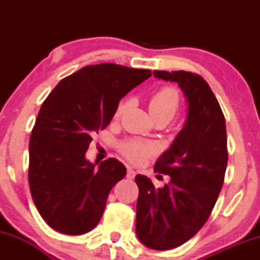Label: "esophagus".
Instances as JSON below:
<instances>
[{
	"label": "esophagus",
	"instance_id": "34e87169",
	"mask_svg": "<svg viewBox=\"0 0 260 260\" xmlns=\"http://www.w3.org/2000/svg\"><path fill=\"white\" fill-rule=\"evenodd\" d=\"M126 177L128 178V180H133V178L136 177V171H134L132 168H127Z\"/></svg>",
	"mask_w": 260,
	"mask_h": 260
}]
</instances>
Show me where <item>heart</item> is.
Instances as JSON below:
<instances>
[{
    "label": "heart",
    "mask_w": 260,
    "mask_h": 260,
    "mask_svg": "<svg viewBox=\"0 0 260 260\" xmlns=\"http://www.w3.org/2000/svg\"><path fill=\"white\" fill-rule=\"evenodd\" d=\"M180 94L174 86H161L151 94L149 99V111L154 121H171L180 109ZM129 105V99L120 101L115 111V117L120 118ZM122 154L133 162H142L147 157L157 151L156 144L153 142H142L138 139H127L120 144Z\"/></svg>",
    "instance_id": "heart-1"
}]
</instances>
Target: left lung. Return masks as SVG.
Listing matches in <instances>:
<instances>
[{"label": "left lung", "instance_id": "left-lung-1", "mask_svg": "<svg viewBox=\"0 0 260 260\" xmlns=\"http://www.w3.org/2000/svg\"><path fill=\"white\" fill-rule=\"evenodd\" d=\"M154 76L178 83L188 101L186 124L154 166V172L170 176L169 183L156 188L147 176H136L137 236L149 248L166 250L190 240L210 216L225 178L228 138L219 101L199 74Z\"/></svg>", "mask_w": 260, "mask_h": 260}]
</instances>
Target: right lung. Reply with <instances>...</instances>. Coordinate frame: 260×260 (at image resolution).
I'll return each instance as SVG.
<instances>
[{
    "label": "right lung",
    "instance_id": "obj_1",
    "mask_svg": "<svg viewBox=\"0 0 260 260\" xmlns=\"http://www.w3.org/2000/svg\"><path fill=\"white\" fill-rule=\"evenodd\" d=\"M151 71L115 63L83 67L45 99L29 140V187L45 222L66 235H83L100 221L112 187L126 176L115 157L99 168L85 159L92 136L105 129L128 91Z\"/></svg>",
    "mask_w": 260,
    "mask_h": 260
}]
</instances>
